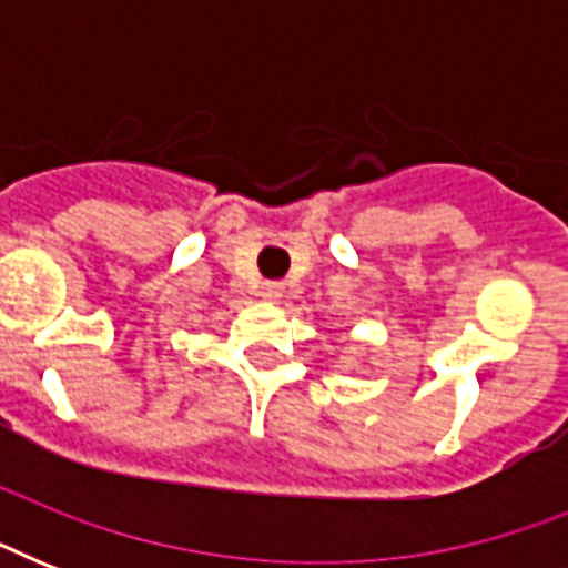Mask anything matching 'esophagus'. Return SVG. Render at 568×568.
I'll return each instance as SVG.
<instances>
[{
	"label": "esophagus",
	"instance_id": "34e87169",
	"mask_svg": "<svg viewBox=\"0 0 568 568\" xmlns=\"http://www.w3.org/2000/svg\"><path fill=\"white\" fill-rule=\"evenodd\" d=\"M258 294H262L265 301H280V297H283V283H262Z\"/></svg>",
	"mask_w": 568,
	"mask_h": 568
}]
</instances>
